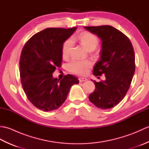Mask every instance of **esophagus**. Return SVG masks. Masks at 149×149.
Here are the masks:
<instances>
[{"label": "esophagus", "mask_w": 149, "mask_h": 149, "mask_svg": "<svg viewBox=\"0 0 149 149\" xmlns=\"http://www.w3.org/2000/svg\"><path fill=\"white\" fill-rule=\"evenodd\" d=\"M79 81L80 83H81V82H84L87 81V79L84 78V77H79Z\"/></svg>", "instance_id": "34e87169"}]
</instances>
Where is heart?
<instances>
[{"mask_svg": "<svg viewBox=\"0 0 149 149\" xmlns=\"http://www.w3.org/2000/svg\"><path fill=\"white\" fill-rule=\"evenodd\" d=\"M80 42L87 50L91 51L99 45V41L95 34L85 32L81 33L79 36ZM74 45V42L72 38L66 40L63 43L62 47V55L64 58H68L70 55ZM92 63L90 60H79L73 59L68 63L67 67L68 70L77 75H84L88 72Z\"/></svg>", "mask_w": 149, "mask_h": 149, "instance_id": "heart-1", "label": "heart"}]
</instances>
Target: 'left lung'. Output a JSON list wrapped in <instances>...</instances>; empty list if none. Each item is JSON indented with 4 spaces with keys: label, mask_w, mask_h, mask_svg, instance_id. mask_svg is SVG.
Listing matches in <instances>:
<instances>
[{
    "label": "left lung",
    "mask_w": 149,
    "mask_h": 149,
    "mask_svg": "<svg viewBox=\"0 0 149 149\" xmlns=\"http://www.w3.org/2000/svg\"><path fill=\"white\" fill-rule=\"evenodd\" d=\"M102 40L100 58L95 65V76L105 75L106 80L94 81L95 89L89 95L95 106L111 108L121 102L129 89L135 71L134 51L130 40L110 26L84 27Z\"/></svg>",
    "instance_id": "8db88e82"
}]
</instances>
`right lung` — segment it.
<instances>
[{
	"label": "right lung",
	"mask_w": 149,
	"mask_h": 149,
	"mask_svg": "<svg viewBox=\"0 0 149 149\" xmlns=\"http://www.w3.org/2000/svg\"><path fill=\"white\" fill-rule=\"evenodd\" d=\"M77 27L47 28L34 34L22 49L20 80L27 99L38 109L50 111L65 102L78 79L68 74L59 81L52 73L61 66L63 44Z\"/></svg>",
	"instance_id": "obj_1"
}]
</instances>
